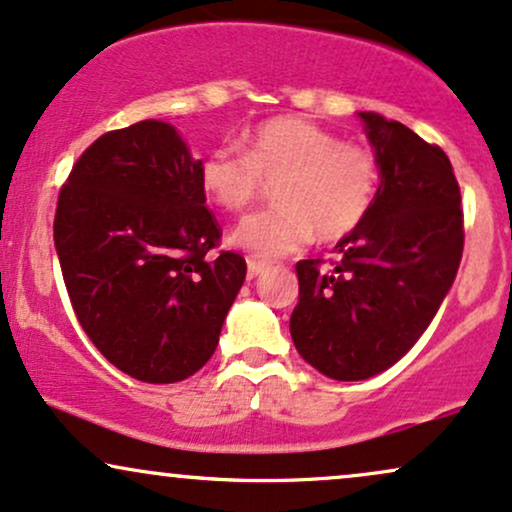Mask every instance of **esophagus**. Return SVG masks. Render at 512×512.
<instances>
[{
  "mask_svg": "<svg viewBox=\"0 0 512 512\" xmlns=\"http://www.w3.org/2000/svg\"><path fill=\"white\" fill-rule=\"evenodd\" d=\"M246 266H249V280L258 278V275H263L268 270V263L256 261V258H249V261H246Z\"/></svg>",
  "mask_w": 512,
  "mask_h": 512,
  "instance_id": "1",
  "label": "esophagus"
}]
</instances>
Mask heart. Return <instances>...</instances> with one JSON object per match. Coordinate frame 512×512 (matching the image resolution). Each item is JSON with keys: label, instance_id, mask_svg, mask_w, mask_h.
<instances>
[{"label": "heart", "instance_id": "heart-1", "mask_svg": "<svg viewBox=\"0 0 512 512\" xmlns=\"http://www.w3.org/2000/svg\"><path fill=\"white\" fill-rule=\"evenodd\" d=\"M198 184L225 213H246L275 184L278 206L246 218L232 242L256 258H280L304 249L316 234L338 242L362 227L376 203L381 165L374 148L282 114L246 131L244 153L220 146L203 155Z\"/></svg>", "mask_w": 512, "mask_h": 512}]
</instances>
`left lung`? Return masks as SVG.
<instances>
[{"label":"left lung","mask_w":512,"mask_h":512,"mask_svg":"<svg viewBox=\"0 0 512 512\" xmlns=\"http://www.w3.org/2000/svg\"><path fill=\"white\" fill-rule=\"evenodd\" d=\"M381 186L369 218L342 237L338 258L297 263L294 347L335 381L393 366L429 328L458 273L465 225L448 155L400 122L362 112Z\"/></svg>","instance_id":"left-lung-1"}]
</instances>
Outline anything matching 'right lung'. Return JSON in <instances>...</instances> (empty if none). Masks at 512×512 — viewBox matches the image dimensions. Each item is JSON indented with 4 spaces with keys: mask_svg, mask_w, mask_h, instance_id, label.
<instances>
[{
    "mask_svg": "<svg viewBox=\"0 0 512 512\" xmlns=\"http://www.w3.org/2000/svg\"><path fill=\"white\" fill-rule=\"evenodd\" d=\"M198 165L170 124L102 134L59 189L54 246L71 309L107 362L143 383H174L213 357L246 275L215 251Z\"/></svg>",
    "mask_w": 512,
    "mask_h": 512,
    "instance_id": "obj_1",
    "label": "right lung"
}]
</instances>
